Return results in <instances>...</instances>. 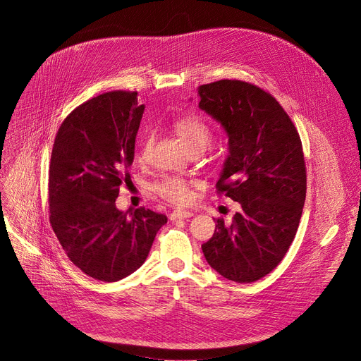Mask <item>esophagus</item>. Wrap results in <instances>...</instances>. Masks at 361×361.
<instances>
[{"mask_svg": "<svg viewBox=\"0 0 361 361\" xmlns=\"http://www.w3.org/2000/svg\"><path fill=\"white\" fill-rule=\"evenodd\" d=\"M191 216H193V212L183 210V209H177V210H174V212L170 214V218H171V221H178V219H187V218H191Z\"/></svg>", "mask_w": 361, "mask_h": 361, "instance_id": "34e87169", "label": "esophagus"}]
</instances>
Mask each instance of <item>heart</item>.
Returning a JSON list of instances; mask_svg holds the SVG:
<instances>
[{"mask_svg": "<svg viewBox=\"0 0 361 361\" xmlns=\"http://www.w3.org/2000/svg\"><path fill=\"white\" fill-rule=\"evenodd\" d=\"M173 128H174L176 135L184 143V147L188 149V152L204 151L213 137V132H212V128L209 126V123L204 122L202 117L195 116V114L180 117L178 120H176ZM151 148H152V136L148 135V136H145V139H143L142 145H140L139 158L147 159ZM155 190L158 191V195L161 197L166 199L171 203L184 204V203H188L191 199L188 183L178 177L164 178L161 183L157 184Z\"/></svg>", "mask_w": 361, "mask_h": 361, "instance_id": "1", "label": "heart"}]
</instances>
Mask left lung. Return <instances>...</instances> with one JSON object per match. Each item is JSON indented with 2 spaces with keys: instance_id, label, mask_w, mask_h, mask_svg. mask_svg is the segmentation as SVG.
Segmentation results:
<instances>
[{
  "instance_id": "obj_1",
  "label": "left lung",
  "mask_w": 361,
  "mask_h": 361,
  "mask_svg": "<svg viewBox=\"0 0 361 361\" xmlns=\"http://www.w3.org/2000/svg\"><path fill=\"white\" fill-rule=\"evenodd\" d=\"M197 92L199 107L229 137L216 188L239 204L231 222L216 219L202 250L225 279L252 283L279 266L299 228L306 197L300 136L273 95L254 84L221 80Z\"/></svg>"
}]
</instances>
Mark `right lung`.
Segmentation results:
<instances>
[{
	"label": "right lung",
	"instance_id": "add662e5",
	"mask_svg": "<svg viewBox=\"0 0 361 361\" xmlns=\"http://www.w3.org/2000/svg\"><path fill=\"white\" fill-rule=\"evenodd\" d=\"M145 106L137 92L110 91L62 122L49 166V219L68 258L87 276L117 281L145 262L166 216L116 207L129 177Z\"/></svg>",
	"mask_w": 361,
	"mask_h": 361
}]
</instances>
